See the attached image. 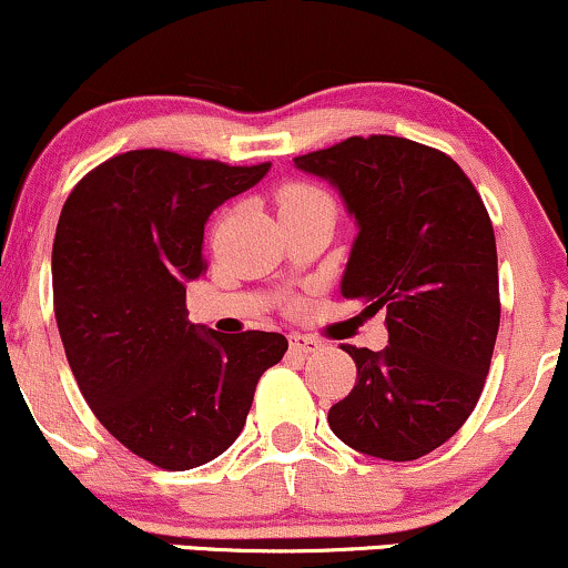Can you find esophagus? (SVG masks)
<instances>
[{
    "mask_svg": "<svg viewBox=\"0 0 568 568\" xmlns=\"http://www.w3.org/2000/svg\"><path fill=\"white\" fill-rule=\"evenodd\" d=\"M288 346L293 354H314V351L322 348V343L317 341V337L312 335H301V333H293L288 337Z\"/></svg>",
    "mask_w": 568,
    "mask_h": 568,
    "instance_id": "1",
    "label": "esophagus"
}]
</instances>
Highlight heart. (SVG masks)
Listing matches in <instances>:
<instances>
[{"mask_svg": "<svg viewBox=\"0 0 568 568\" xmlns=\"http://www.w3.org/2000/svg\"><path fill=\"white\" fill-rule=\"evenodd\" d=\"M277 210H280V220H283L301 212L333 210V199H329L320 185L293 181V183H285L283 189L277 191Z\"/></svg>", "mask_w": 568, "mask_h": 568, "instance_id": "obj_1", "label": "heart"}]
</instances>
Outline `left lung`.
Wrapping results in <instances>:
<instances>
[{"label":"left lung","instance_id":"left-lung-1","mask_svg":"<svg viewBox=\"0 0 568 568\" xmlns=\"http://www.w3.org/2000/svg\"><path fill=\"white\" fill-rule=\"evenodd\" d=\"M293 164L356 220L343 298L387 312L383 351L343 346L356 385L329 429L358 454L414 462L456 435L485 387L500 325L493 222L450 156L398 135H354Z\"/></svg>","mask_w":568,"mask_h":568}]
</instances>
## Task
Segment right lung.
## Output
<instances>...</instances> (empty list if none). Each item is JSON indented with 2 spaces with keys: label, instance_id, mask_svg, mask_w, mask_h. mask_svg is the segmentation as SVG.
Wrapping results in <instances>:
<instances>
[{
  "label": "right lung",
  "instance_id": "1",
  "mask_svg": "<svg viewBox=\"0 0 568 568\" xmlns=\"http://www.w3.org/2000/svg\"><path fill=\"white\" fill-rule=\"evenodd\" d=\"M267 172L139 149L91 170L57 222L54 317L75 383L110 435L162 469L231 448L256 383L288 351L280 333L227 337L185 312L206 220Z\"/></svg>",
  "mask_w": 568,
  "mask_h": 568
}]
</instances>
